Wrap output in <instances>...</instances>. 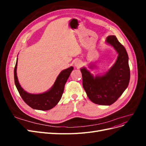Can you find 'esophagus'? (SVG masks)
<instances>
[{
  "instance_id": "esophagus-1",
  "label": "esophagus",
  "mask_w": 146,
  "mask_h": 146,
  "mask_svg": "<svg viewBox=\"0 0 146 146\" xmlns=\"http://www.w3.org/2000/svg\"><path fill=\"white\" fill-rule=\"evenodd\" d=\"M74 65H75V66H76V67H77V68H80L81 66H82V61L78 60H76V61H75V62H74Z\"/></svg>"
}]
</instances>
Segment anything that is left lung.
Returning <instances> with one entry per match:
<instances>
[{
    "label": "left lung",
    "mask_w": 146,
    "mask_h": 146,
    "mask_svg": "<svg viewBox=\"0 0 146 146\" xmlns=\"http://www.w3.org/2000/svg\"><path fill=\"white\" fill-rule=\"evenodd\" d=\"M106 42L117 52V60L108 72L94 76L85 67L80 69L82 74L83 87L92 102L102 105H110L118 99L126 90L130 78L129 56L125 47L116 37L110 35ZM94 64L89 68L93 69Z\"/></svg>",
    "instance_id": "obj_1"
}]
</instances>
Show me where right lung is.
<instances>
[{
	"label": "right lung",
	"instance_id": "obj_1",
	"mask_svg": "<svg viewBox=\"0 0 146 146\" xmlns=\"http://www.w3.org/2000/svg\"><path fill=\"white\" fill-rule=\"evenodd\" d=\"M17 58L14 70V77L15 85L20 96L29 107L42 111L50 110L59 102L63 93L65 84L74 69L72 66H70L62 70L57 77L54 85L46 92L41 94H31L25 91L20 85L17 76Z\"/></svg>",
	"mask_w": 146,
	"mask_h": 146
}]
</instances>
